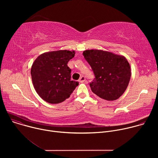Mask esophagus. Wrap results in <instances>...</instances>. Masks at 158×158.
<instances>
[{"label":"esophagus","instance_id":"esophagus-1","mask_svg":"<svg viewBox=\"0 0 158 158\" xmlns=\"http://www.w3.org/2000/svg\"><path fill=\"white\" fill-rule=\"evenodd\" d=\"M85 81V78L84 76H81V77H80V79H79V81L80 82H81V83L84 82Z\"/></svg>","mask_w":158,"mask_h":158}]
</instances>
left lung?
Returning a JSON list of instances; mask_svg holds the SVG:
<instances>
[{"label": "left lung", "instance_id": "8db88e82", "mask_svg": "<svg viewBox=\"0 0 158 158\" xmlns=\"http://www.w3.org/2000/svg\"><path fill=\"white\" fill-rule=\"evenodd\" d=\"M82 54L96 77L90 83L93 93L106 101L119 98L126 90L131 76L127 59L122 55L98 49L85 50Z\"/></svg>", "mask_w": 158, "mask_h": 158}]
</instances>
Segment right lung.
I'll use <instances>...</instances> for the list:
<instances>
[{"mask_svg":"<svg viewBox=\"0 0 158 158\" xmlns=\"http://www.w3.org/2000/svg\"><path fill=\"white\" fill-rule=\"evenodd\" d=\"M74 51L59 50L39 55L31 67L34 87L39 96L50 104H59L69 98L79 82L71 81V69L67 63Z\"/></svg>","mask_w":158,"mask_h":158,"instance_id":"add662e5","label":"right lung"}]
</instances>
